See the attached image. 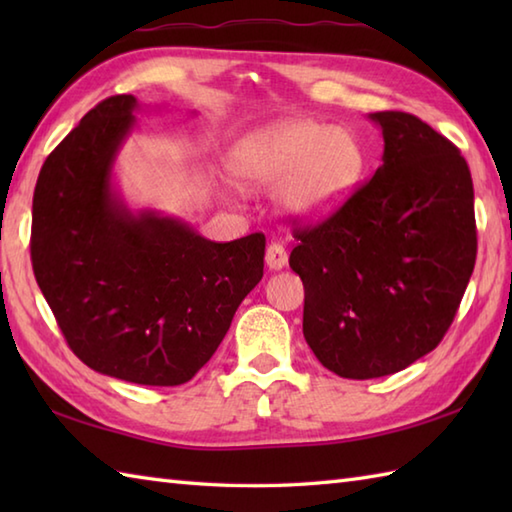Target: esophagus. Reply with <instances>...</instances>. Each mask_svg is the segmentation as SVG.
Masks as SVG:
<instances>
[{
    "instance_id": "1",
    "label": "esophagus",
    "mask_w": 512,
    "mask_h": 512,
    "mask_svg": "<svg viewBox=\"0 0 512 512\" xmlns=\"http://www.w3.org/2000/svg\"><path fill=\"white\" fill-rule=\"evenodd\" d=\"M266 264H268L270 270H281V268H284L288 264L286 248L281 246V244H277V242L268 244V248H266Z\"/></svg>"
}]
</instances>
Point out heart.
I'll use <instances>...</instances> for the list:
<instances>
[{"label": "heart", "mask_w": 512, "mask_h": 512, "mask_svg": "<svg viewBox=\"0 0 512 512\" xmlns=\"http://www.w3.org/2000/svg\"><path fill=\"white\" fill-rule=\"evenodd\" d=\"M235 176L248 187L279 184V209L314 222L350 198L363 169L358 140L343 127L284 121L246 138L235 151Z\"/></svg>", "instance_id": "obj_1"}]
</instances>
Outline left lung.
Masks as SVG:
<instances>
[{"label":"left lung","instance_id":"left-lung-1","mask_svg":"<svg viewBox=\"0 0 512 512\" xmlns=\"http://www.w3.org/2000/svg\"><path fill=\"white\" fill-rule=\"evenodd\" d=\"M383 165L328 220L295 228L303 336L343 378L396 374L436 350L475 266L473 180L451 140L376 112Z\"/></svg>","mask_w":512,"mask_h":512}]
</instances>
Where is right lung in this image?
<instances>
[{
  "mask_svg": "<svg viewBox=\"0 0 512 512\" xmlns=\"http://www.w3.org/2000/svg\"><path fill=\"white\" fill-rule=\"evenodd\" d=\"M132 94L81 118L43 162L30 257L65 341L94 372L136 385L191 380L264 277L262 233L217 244L176 217L134 213L112 169L136 125Z\"/></svg>",
  "mask_w": 512,
  "mask_h": 512,
  "instance_id": "add662e5",
  "label": "right lung"
}]
</instances>
